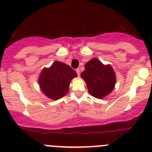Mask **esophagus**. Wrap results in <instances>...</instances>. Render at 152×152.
<instances>
[{
  "label": "esophagus",
  "instance_id": "1",
  "mask_svg": "<svg viewBox=\"0 0 152 152\" xmlns=\"http://www.w3.org/2000/svg\"><path fill=\"white\" fill-rule=\"evenodd\" d=\"M76 72H77V76H78V77H80V69H76Z\"/></svg>",
  "mask_w": 152,
  "mask_h": 152
}]
</instances>
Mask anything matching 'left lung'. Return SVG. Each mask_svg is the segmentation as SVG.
Masks as SVG:
<instances>
[{
    "mask_svg": "<svg viewBox=\"0 0 152 152\" xmlns=\"http://www.w3.org/2000/svg\"><path fill=\"white\" fill-rule=\"evenodd\" d=\"M81 77L86 81L89 93L97 99L110 93L115 83V75L111 66H104L97 59L86 63Z\"/></svg>",
    "mask_w": 152,
    "mask_h": 152,
    "instance_id": "1",
    "label": "left lung"
}]
</instances>
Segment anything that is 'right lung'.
<instances>
[{"label": "right lung", "instance_id": "right-lung-1", "mask_svg": "<svg viewBox=\"0 0 152 152\" xmlns=\"http://www.w3.org/2000/svg\"><path fill=\"white\" fill-rule=\"evenodd\" d=\"M77 73L68 65L55 61L49 69H43L39 83L45 95L53 100H57L69 92V86Z\"/></svg>", "mask_w": 152, "mask_h": 152}]
</instances>
